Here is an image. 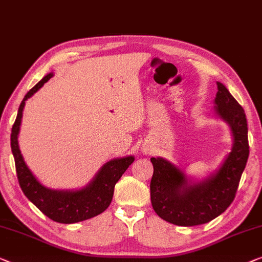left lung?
Returning <instances> with one entry per match:
<instances>
[{"mask_svg":"<svg viewBox=\"0 0 262 262\" xmlns=\"http://www.w3.org/2000/svg\"><path fill=\"white\" fill-rule=\"evenodd\" d=\"M214 103L216 115L229 125L233 135L232 151L219 170L194 182L168 159L151 158L152 208L159 217L173 225L199 226L221 215L234 201L246 168L249 145L244 108L221 82H217Z\"/></svg>","mask_w":262,"mask_h":262,"instance_id":"obj_1","label":"left lung"}]
</instances>
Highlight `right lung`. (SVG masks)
<instances>
[{
    "label": "right lung",
    "instance_id": "add662e5",
    "mask_svg": "<svg viewBox=\"0 0 262 262\" xmlns=\"http://www.w3.org/2000/svg\"><path fill=\"white\" fill-rule=\"evenodd\" d=\"M52 77L53 73L43 77L21 101L17 117L11 128V152L15 159L18 183L30 202L53 221L59 223H75L94 217L107 209L112 201L116 183L126 171L128 165L134 163L135 157L115 158L105 163L93 180L79 190H53L41 184L25 163L18 147L17 136L20 132L26 100L37 92Z\"/></svg>",
    "mask_w": 262,
    "mask_h": 262
}]
</instances>
